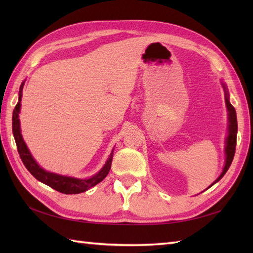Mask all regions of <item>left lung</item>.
I'll return each mask as SVG.
<instances>
[{"label": "left lung", "mask_w": 253, "mask_h": 253, "mask_svg": "<svg viewBox=\"0 0 253 253\" xmlns=\"http://www.w3.org/2000/svg\"><path fill=\"white\" fill-rule=\"evenodd\" d=\"M223 87L225 89V98H226L225 100H226V105H227L228 116H229V133H228V137H227L226 149H225V152H226V163H225L224 169L222 171L221 176H219L218 178L215 181H214L210 187H212L214 184H215V182H217L225 174H226V171L228 170L230 164H232V162H233L235 151H236V141H237V129H238L237 116H236L235 107L232 104H230V102L228 100L227 90H226V88H225V85H223Z\"/></svg>", "instance_id": "obj_1"}]
</instances>
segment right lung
Segmentation results:
<instances>
[{
  "label": "right lung",
  "instance_id": "1",
  "mask_svg": "<svg viewBox=\"0 0 253 253\" xmlns=\"http://www.w3.org/2000/svg\"><path fill=\"white\" fill-rule=\"evenodd\" d=\"M23 87H24V83L20 84V88H19V102L16 104L15 109L13 111L12 126H13V135L16 141V146H17V151L19 153V157L21 161H23L24 165L26 166V169L30 171V174L39 181L43 182V184L50 186L51 188H53V189H55L62 193H66V195H76V193H82L103 180L111 169L113 152L111 153L109 160L106 161L103 169H102L98 174H95L94 176H92L91 178H88V179H78V178H74V177H67V176H62L54 173H50V171L42 169L40 166L36 163V161L31 157L29 150L27 149L26 143L24 142L23 137H21V133H20L18 114L20 110V99H21V92H23Z\"/></svg>",
  "mask_w": 253,
  "mask_h": 253
}]
</instances>
